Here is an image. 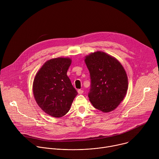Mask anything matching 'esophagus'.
I'll return each mask as SVG.
<instances>
[{
	"instance_id": "obj_1",
	"label": "esophagus",
	"mask_w": 159,
	"mask_h": 159,
	"mask_svg": "<svg viewBox=\"0 0 159 159\" xmlns=\"http://www.w3.org/2000/svg\"><path fill=\"white\" fill-rule=\"evenodd\" d=\"M77 92H78V93H79V94H83V93H84V90H82V89H79V90H77Z\"/></svg>"
}]
</instances>
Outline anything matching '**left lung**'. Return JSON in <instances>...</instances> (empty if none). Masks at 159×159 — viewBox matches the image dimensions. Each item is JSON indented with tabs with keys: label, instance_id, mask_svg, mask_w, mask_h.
Masks as SVG:
<instances>
[{
	"label": "left lung",
	"instance_id": "obj_1",
	"mask_svg": "<svg viewBox=\"0 0 159 159\" xmlns=\"http://www.w3.org/2000/svg\"><path fill=\"white\" fill-rule=\"evenodd\" d=\"M85 62L90 77L88 94L90 102L104 112L115 109L128 89V77L123 66L116 58L102 52L87 56Z\"/></svg>",
	"mask_w": 159,
	"mask_h": 159
}]
</instances>
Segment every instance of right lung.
<instances>
[{
    "label": "right lung",
    "instance_id": "obj_1",
    "mask_svg": "<svg viewBox=\"0 0 159 159\" xmlns=\"http://www.w3.org/2000/svg\"><path fill=\"white\" fill-rule=\"evenodd\" d=\"M71 62L68 58L51 59L44 63L34 79L35 100L43 111L53 117L65 115L78 94L66 75Z\"/></svg>",
    "mask_w": 159,
    "mask_h": 159
}]
</instances>
